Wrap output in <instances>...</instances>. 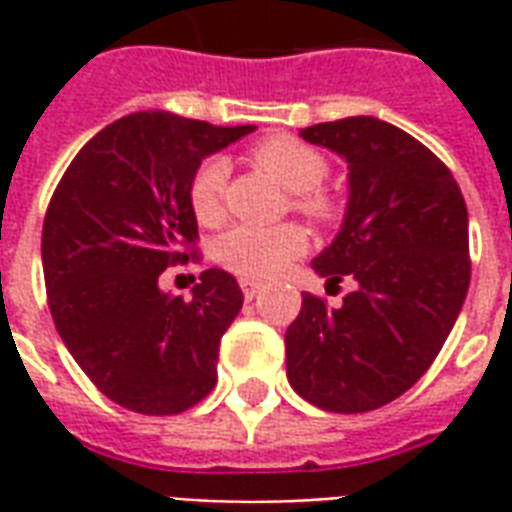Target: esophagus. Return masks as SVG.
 Returning <instances> with one entry per match:
<instances>
[{"instance_id":"1","label":"esophagus","mask_w":512,"mask_h":512,"mask_svg":"<svg viewBox=\"0 0 512 512\" xmlns=\"http://www.w3.org/2000/svg\"><path fill=\"white\" fill-rule=\"evenodd\" d=\"M241 290H244L246 299H255L257 293L263 290V282H255V279H241Z\"/></svg>"}]
</instances>
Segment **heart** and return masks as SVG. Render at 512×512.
<instances>
[{
	"instance_id": "b5f03b06",
	"label": "heart",
	"mask_w": 512,
	"mask_h": 512,
	"mask_svg": "<svg viewBox=\"0 0 512 512\" xmlns=\"http://www.w3.org/2000/svg\"><path fill=\"white\" fill-rule=\"evenodd\" d=\"M249 158L271 178L293 191L290 208L310 222L332 224L343 213V202L323 186L329 175V158L318 147L299 136H268L249 150ZM230 167L219 156H211L194 169L189 180V208L205 227H216L224 219V189ZM307 249V233L299 224L255 227L238 224L219 238L216 260L227 271L244 279H268L279 274L293 257Z\"/></svg>"
}]
</instances>
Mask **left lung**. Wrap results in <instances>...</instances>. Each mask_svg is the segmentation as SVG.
Wrapping results in <instances>:
<instances>
[{
  "instance_id": "1",
  "label": "left lung",
  "mask_w": 512,
  "mask_h": 512,
  "mask_svg": "<svg viewBox=\"0 0 512 512\" xmlns=\"http://www.w3.org/2000/svg\"><path fill=\"white\" fill-rule=\"evenodd\" d=\"M301 136L351 169L343 230L312 268L356 288L337 310L301 296L288 381L323 411L362 414L417 384L452 332L472 279L469 213L447 164L392 123L345 117Z\"/></svg>"
}]
</instances>
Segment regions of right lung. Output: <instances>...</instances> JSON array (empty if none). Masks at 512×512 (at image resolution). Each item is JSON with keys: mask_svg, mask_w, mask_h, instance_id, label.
I'll return each mask as SVG.
<instances>
[{"mask_svg": "<svg viewBox=\"0 0 512 512\" xmlns=\"http://www.w3.org/2000/svg\"><path fill=\"white\" fill-rule=\"evenodd\" d=\"M255 126H211L169 112L120 117L76 153L43 219V277L62 343L117 406L169 417L216 386L222 334L244 293L205 268L191 301L161 271L200 260L189 180L202 158Z\"/></svg>", "mask_w": 512, "mask_h": 512, "instance_id": "1", "label": "right lung"}]
</instances>
